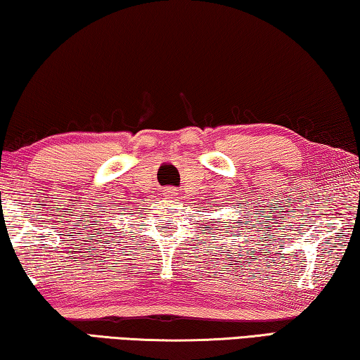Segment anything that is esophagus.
Masks as SVG:
<instances>
[{"instance_id": "1", "label": "esophagus", "mask_w": 360, "mask_h": 360, "mask_svg": "<svg viewBox=\"0 0 360 360\" xmlns=\"http://www.w3.org/2000/svg\"><path fill=\"white\" fill-rule=\"evenodd\" d=\"M167 193H168V195H172V197H173V195H176V193H178V191H176V188H174V187H169V188H168V191H167Z\"/></svg>"}]
</instances>
